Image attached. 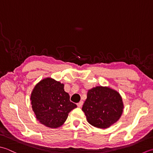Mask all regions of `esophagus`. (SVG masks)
<instances>
[{"mask_svg":"<svg viewBox=\"0 0 153 153\" xmlns=\"http://www.w3.org/2000/svg\"><path fill=\"white\" fill-rule=\"evenodd\" d=\"M76 105H77V106L79 107V108H81V107L82 106V105H83V102L82 101H80L79 103H77Z\"/></svg>","mask_w":153,"mask_h":153,"instance_id":"obj_1","label":"esophagus"}]
</instances>
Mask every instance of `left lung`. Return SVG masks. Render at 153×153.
Returning <instances> with one entry per match:
<instances>
[{"label": "left lung", "mask_w": 153, "mask_h": 153, "mask_svg": "<svg viewBox=\"0 0 153 153\" xmlns=\"http://www.w3.org/2000/svg\"><path fill=\"white\" fill-rule=\"evenodd\" d=\"M123 108L122 98L117 90L97 86L88 90L82 110L90 125L105 129L120 120Z\"/></svg>", "instance_id": "obj_1"}]
</instances>
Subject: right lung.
I'll return each mask as SVG.
<instances>
[{
  "mask_svg": "<svg viewBox=\"0 0 153 153\" xmlns=\"http://www.w3.org/2000/svg\"><path fill=\"white\" fill-rule=\"evenodd\" d=\"M64 84L47 77L37 82L30 95V103L36 117L42 124L55 129L63 126L69 112L77 105L70 101Z\"/></svg>",
  "mask_w": 153,
  "mask_h": 153,
  "instance_id": "obj_1",
  "label": "right lung"
}]
</instances>
